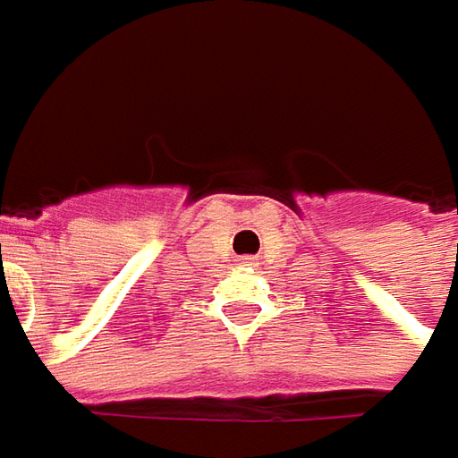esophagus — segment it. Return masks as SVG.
<instances>
[{"instance_id": "1", "label": "esophagus", "mask_w": 458, "mask_h": 458, "mask_svg": "<svg viewBox=\"0 0 458 458\" xmlns=\"http://www.w3.org/2000/svg\"><path fill=\"white\" fill-rule=\"evenodd\" d=\"M246 264H256V259H246Z\"/></svg>"}]
</instances>
